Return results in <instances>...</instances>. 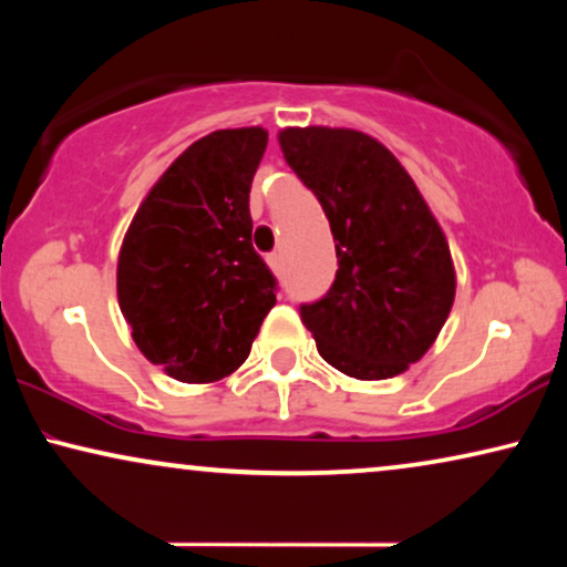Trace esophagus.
Returning a JSON list of instances; mask_svg holds the SVG:
<instances>
[{"label": "esophagus", "mask_w": 567, "mask_h": 567, "mask_svg": "<svg viewBox=\"0 0 567 567\" xmlns=\"http://www.w3.org/2000/svg\"><path fill=\"white\" fill-rule=\"evenodd\" d=\"M266 260H268V266H270V270H274V274H281V255L270 252Z\"/></svg>", "instance_id": "34e87169"}]
</instances>
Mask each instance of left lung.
Wrapping results in <instances>:
<instances>
[{
  "instance_id": "obj_1",
  "label": "left lung",
  "mask_w": 567,
  "mask_h": 567,
  "mask_svg": "<svg viewBox=\"0 0 567 567\" xmlns=\"http://www.w3.org/2000/svg\"><path fill=\"white\" fill-rule=\"evenodd\" d=\"M284 159L330 221L338 274L301 307L330 367L353 379H390L421 361L456 293L444 229L398 157L355 128H281Z\"/></svg>"
}]
</instances>
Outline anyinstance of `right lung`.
<instances>
[{
	"instance_id": "right-lung-1",
	"label": "right lung",
	"mask_w": 567,
	"mask_h": 567,
	"mask_svg": "<svg viewBox=\"0 0 567 567\" xmlns=\"http://www.w3.org/2000/svg\"><path fill=\"white\" fill-rule=\"evenodd\" d=\"M268 131L221 128L169 165L131 219L118 252V305L146 359L185 384L229 377L276 305L252 250L250 185Z\"/></svg>"
}]
</instances>
